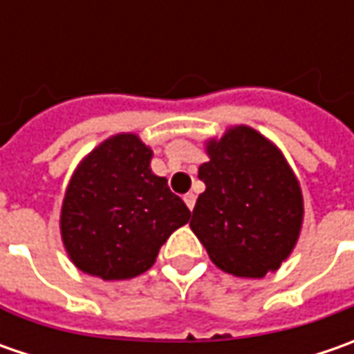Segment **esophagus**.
<instances>
[{
	"instance_id": "esophagus-1",
	"label": "esophagus",
	"mask_w": 354,
	"mask_h": 354,
	"mask_svg": "<svg viewBox=\"0 0 354 354\" xmlns=\"http://www.w3.org/2000/svg\"><path fill=\"white\" fill-rule=\"evenodd\" d=\"M185 205L189 207V211H193V207H195V201H197V197H195V193H187L183 197Z\"/></svg>"
}]
</instances>
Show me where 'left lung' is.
I'll list each match as a JSON object with an SVG mask.
<instances>
[{"label":"left lung","instance_id":"8db88e82","mask_svg":"<svg viewBox=\"0 0 354 354\" xmlns=\"http://www.w3.org/2000/svg\"><path fill=\"white\" fill-rule=\"evenodd\" d=\"M207 185L191 230L212 264L238 278H264L292 254L304 223L301 187L278 147L248 126L207 143Z\"/></svg>","mask_w":354,"mask_h":354}]
</instances>
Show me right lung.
I'll return each mask as SVG.
<instances>
[{
  "label": "right lung",
  "mask_w": 354,
  "mask_h": 354,
  "mask_svg": "<svg viewBox=\"0 0 354 354\" xmlns=\"http://www.w3.org/2000/svg\"><path fill=\"white\" fill-rule=\"evenodd\" d=\"M151 149L118 133L80 161L61 211L62 244L84 274L129 279L147 272L191 211L149 167Z\"/></svg>",
  "instance_id": "right-lung-1"
}]
</instances>
